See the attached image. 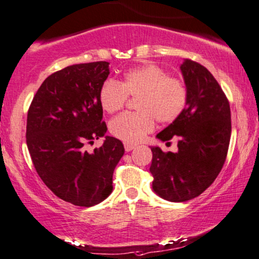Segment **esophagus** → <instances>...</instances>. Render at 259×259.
Masks as SVG:
<instances>
[{"label":"esophagus","instance_id":"1","mask_svg":"<svg viewBox=\"0 0 259 259\" xmlns=\"http://www.w3.org/2000/svg\"><path fill=\"white\" fill-rule=\"evenodd\" d=\"M135 145H132V143H124V148H125V152H132V150L135 148Z\"/></svg>","mask_w":259,"mask_h":259}]
</instances>
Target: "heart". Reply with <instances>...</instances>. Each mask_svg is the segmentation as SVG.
<instances>
[{"instance_id":"heart-1","label":"heart","mask_w":259,"mask_h":259,"mask_svg":"<svg viewBox=\"0 0 259 259\" xmlns=\"http://www.w3.org/2000/svg\"><path fill=\"white\" fill-rule=\"evenodd\" d=\"M136 101V113H123L110 122V132L126 143L145 139L160 123H172L183 113L188 101V87L179 77L169 76L161 67L146 64L124 74L123 80H107L100 88L101 107L109 113L123 109L127 98Z\"/></svg>"}]
</instances>
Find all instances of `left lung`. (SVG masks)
I'll return each mask as SVG.
<instances>
[{"instance_id": "obj_1", "label": "left lung", "mask_w": 259, "mask_h": 259, "mask_svg": "<svg viewBox=\"0 0 259 259\" xmlns=\"http://www.w3.org/2000/svg\"><path fill=\"white\" fill-rule=\"evenodd\" d=\"M181 70L188 87L186 106L156 135L166 145L173 137L178 140V152L150 147L153 190L169 202L197 197L212 184L225 163L232 132L230 103L210 71L191 60L183 62Z\"/></svg>"}]
</instances>
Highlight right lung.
I'll use <instances>...</instances> for the list:
<instances>
[{"label": "right lung", "instance_id": "add662e5", "mask_svg": "<svg viewBox=\"0 0 259 259\" xmlns=\"http://www.w3.org/2000/svg\"><path fill=\"white\" fill-rule=\"evenodd\" d=\"M109 62L74 64L45 78L27 113L26 142L35 171L57 197L92 207L112 192V176L124 154L123 143L106 136L88 153L84 142L105 136L99 93Z\"/></svg>", "mask_w": 259, "mask_h": 259}]
</instances>
